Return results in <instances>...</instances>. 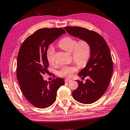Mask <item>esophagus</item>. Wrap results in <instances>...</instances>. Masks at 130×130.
Returning <instances> with one entry per match:
<instances>
[{"instance_id":"1","label":"esophagus","mask_w":130,"mask_h":130,"mask_svg":"<svg viewBox=\"0 0 130 130\" xmlns=\"http://www.w3.org/2000/svg\"><path fill=\"white\" fill-rule=\"evenodd\" d=\"M64 81H65L66 83H69V82H70L71 80L70 79H65Z\"/></svg>"}]
</instances>
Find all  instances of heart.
<instances>
[{
	"label": "heart",
	"mask_w": 130,
	"mask_h": 130,
	"mask_svg": "<svg viewBox=\"0 0 130 130\" xmlns=\"http://www.w3.org/2000/svg\"><path fill=\"white\" fill-rule=\"evenodd\" d=\"M59 46L64 51L71 53L72 59L79 66H84L89 60L91 54V46L87 40H77L70 37H66L61 39L58 43ZM55 48L52 45H49L46 51V58L49 63H54L53 56ZM78 71L75 65L64 66L58 72L60 76L71 78Z\"/></svg>",
	"instance_id": "1"
}]
</instances>
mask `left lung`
I'll return each instance as SVG.
<instances>
[{"label":"left lung","mask_w":130,"mask_h":130,"mask_svg":"<svg viewBox=\"0 0 130 130\" xmlns=\"http://www.w3.org/2000/svg\"><path fill=\"white\" fill-rule=\"evenodd\" d=\"M69 34L88 41L91 54L87 64L78 74L88 79L77 80L78 87L72 93L75 101L83 104H91L104 94L111 80L113 63L110 51L105 39L96 32L79 27H65Z\"/></svg>","instance_id":"1"}]
</instances>
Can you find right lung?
Segmentation results:
<instances>
[{
	"instance_id": "obj_1",
	"label": "right lung",
	"mask_w": 130,
	"mask_h": 130,
	"mask_svg": "<svg viewBox=\"0 0 130 130\" xmlns=\"http://www.w3.org/2000/svg\"><path fill=\"white\" fill-rule=\"evenodd\" d=\"M66 32L63 28H42L27 38L20 48L17 61V78L24 97L36 107L47 108L56 101L57 91L64 84L61 78L51 83L43 80L49 62L48 46Z\"/></svg>"
}]
</instances>
